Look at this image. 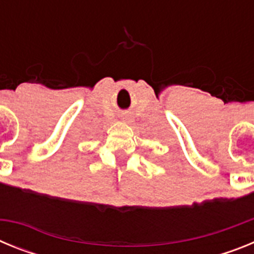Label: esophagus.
<instances>
[{
  "mask_svg": "<svg viewBox=\"0 0 254 254\" xmlns=\"http://www.w3.org/2000/svg\"><path fill=\"white\" fill-rule=\"evenodd\" d=\"M132 118H131V116H125L123 117V121H125V122H127V123H131L132 122Z\"/></svg>",
  "mask_w": 254,
  "mask_h": 254,
  "instance_id": "34e87169",
  "label": "esophagus"
}]
</instances>
